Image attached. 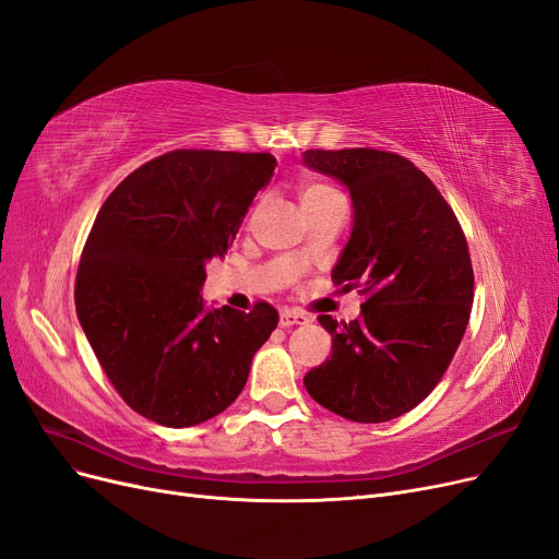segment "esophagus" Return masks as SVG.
<instances>
[{
  "mask_svg": "<svg viewBox=\"0 0 559 559\" xmlns=\"http://www.w3.org/2000/svg\"><path fill=\"white\" fill-rule=\"evenodd\" d=\"M310 322V318H306L304 312L297 310H283L281 312V326L289 329V326H306Z\"/></svg>",
  "mask_w": 559,
  "mask_h": 559,
  "instance_id": "esophagus-1",
  "label": "esophagus"
}]
</instances>
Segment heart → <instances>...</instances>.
Masks as SVG:
<instances>
[{"instance_id":"b5f03b06","label":"heart","mask_w":559,"mask_h":559,"mask_svg":"<svg viewBox=\"0 0 559 559\" xmlns=\"http://www.w3.org/2000/svg\"><path fill=\"white\" fill-rule=\"evenodd\" d=\"M333 193H337L335 189H331L329 185H320V182H312V185H306L299 193V201L301 205L306 203H312V201H320V199H326V197H333Z\"/></svg>"}]
</instances>
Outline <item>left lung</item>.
<instances>
[{
	"mask_svg": "<svg viewBox=\"0 0 559 559\" xmlns=\"http://www.w3.org/2000/svg\"><path fill=\"white\" fill-rule=\"evenodd\" d=\"M314 171L347 185L354 228L331 274L368 301L337 324L331 356L304 377L310 397L354 423H385L418 406L445 374L473 308L468 241L441 191L402 155L306 151Z\"/></svg>",
	"mask_w": 559,
	"mask_h": 559,
	"instance_id": "8db88e82",
	"label": "left lung"
}]
</instances>
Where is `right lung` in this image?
<instances>
[{"mask_svg": "<svg viewBox=\"0 0 559 559\" xmlns=\"http://www.w3.org/2000/svg\"><path fill=\"white\" fill-rule=\"evenodd\" d=\"M274 166L270 153L171 151L132 171L95 216L78 318L111 385L143 418L191 427L222 414L276 329L266 301L241 312L201 295L205 262L228 253Z\"/></svg>", "mask_w": 559, "mask_h": 559, "instance_id": "obj_1", "label": "right lung"}]
</instances>
